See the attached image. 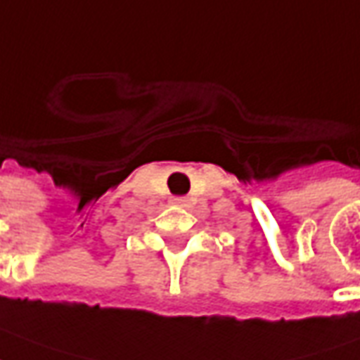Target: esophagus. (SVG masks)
Here are the masks:
<instances>
[{"label": "esophagus", "mask_w": 360, "mask_h": 360, "mask_svg": "<svg viewBox=\"0 0 360 360\" xmlns=\"http://www.w3.org/2000/svg\"><path fill=\"white\" fill-rule=\"evenodd\" d=\"M172 202H173V205H177V206H185V205H187V198H185V197H173Z\"/></svg>", "instance_id": "1"}]
</instances>
